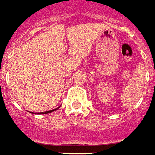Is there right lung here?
Returning a JSON list of instances; mask_svg holds the SVG:
<instances>
[{
    "instance_id": "add662e5",
    "label": "right lung",
    "mask_w": 155,
    "mask_h": 155,
    "mask_svg": "<svg viewBox=\"0 0 155 155\" xmlns=\"http://www.w3.org/2000/svg\"><path fill=\"white\" fill-rule=\"evenodd\" d=\"M58 108H55V109H53V110H50V111H47V112H43V113H42L41 114H49V113H51V112H53V111L57 110Z\"/></svg>"
}]
</instances>
